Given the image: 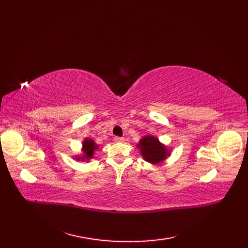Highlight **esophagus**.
I'll return each mask as SVG.
<instances>
[{"label":"esophagus","mask_w":248,"mask_h":248,"mask_svg":"<svg viewBox=\"0 0 248 248\" xmlns=\"http://www.w3.org/2000/svg\"><path fill=\"white\" fill-rule=\"evenodd\" d=\"M115 141H116V142H123V141H124V138L116 137V138H115Z\"/></svg>","instance_id":"obj_1"}]
</instances>
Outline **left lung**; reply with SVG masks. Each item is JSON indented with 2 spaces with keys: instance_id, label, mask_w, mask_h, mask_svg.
<instances>
[{
  "instance_id": "1",
  "label": "left lung",
  "mask_w": 248,
  "mask_h": 248,
  "mask_svg": "<svg viewBox=\"0 0 248 248\" xmlns=\"http://www.w3.org/2000/svg\"><path fill=\"white\" fill-rule=\"evenodd\" d=\"M137 147L147 162L157 164L166 160L170 155V150L166 145H163L160 140L153 136L142 137Z\"/></svg>"
}]
</instances>
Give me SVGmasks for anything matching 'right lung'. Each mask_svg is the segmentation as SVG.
<instances>
[{
	"label": "right lung",
	"instance_id": "1",
	"mask_svg": "<svg viewBox=\"0 0 248 248\" xmlns=\"http://www.w3.org/2000/svg\"><path fill=\"white\" fill-rule=\"evenodd\" d=\"M98 148H99V146L96 144L94 140L90 139V138H86L84 140V141L81 142V154L74 156V159H76L77 161L89 162L90 159L93 158L94 152Z\"/></svg>",
	"mask_w": 248,
	"mask_h": 248
}]
</instances>
